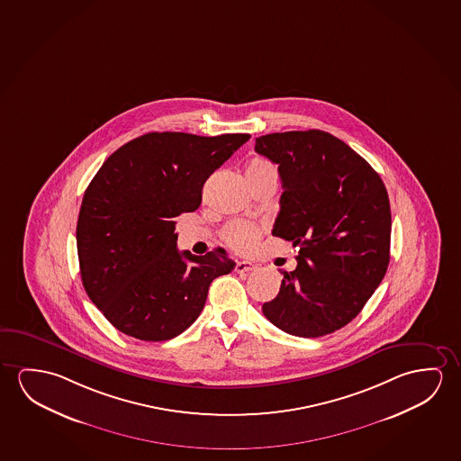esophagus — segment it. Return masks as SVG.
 Listing matches in <instances>:
<instances>
[{"label": "esophagus", "instance_id": "34e87169", "mask_svg": "<svg viewBox=\"0 0 461 461\" xmlns=\"http://www.w3.org/2000/svg\"><path fill=\"white\" fill-rule=\"evenodd\" d=\"M256 268V263L248 262V260H241V262L236 263V271H238V273H249V271H252V269Z\"/></svg>", "mask_w": 461, "mask_h": 461}]
</instances>
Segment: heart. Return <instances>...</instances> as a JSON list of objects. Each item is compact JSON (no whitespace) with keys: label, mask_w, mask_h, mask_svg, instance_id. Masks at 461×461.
<instances>
[{"label":"heart","mask_w":461,"mask_h":461,"mask_svg":"<svg viewBox=\"0 0 461 461\" xmlns=\"http://www.w3.org/2000/svg\"><path fill=\"white\" fill-rule=\"evenodd\" d=\"M267 172L275 174V167L263 158H254L248 164V169H246L248 176H258V174H267ZM260 234H262V230L257 227L256 223L246 221V220L230 221L223 230V238H225L228 246L234 249L236 252H242V254L250 252L252 249L256 248Z\"/></svg>","instance_id":"1"}]
</instances>
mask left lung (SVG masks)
<instances>
[{
    "label": "left lung",
    "mask_w": 461,
    "mask_h": 461,
    "mask_svg": "<svg viewBox=\"0 0 461 461\" xmlns=\"http://www.w3.org/2000/svg\"><path fill=\"white\" fill-rule=\"evenodd\" d=\"M283 182L273 236L298 248L281 271L265 318L284 332L316 339L347 326L375 292L390 263L391 209L372 166L329 132L291 131L256 139Z\"/></svg>",
    "instance_id": "1"
}]
</instances>
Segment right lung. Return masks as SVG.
<instances>
[{"mask_svg":"<svg viewBox=\"0 0 461 461\" xmlns=\"http://www.w3.org/2000/svg\"><path fill=\"white\" fill-rule=\"evenodd\" d=\"M249 134L149 132L122 145L86 188L77 225L79 271L120 332L170 340L192 326L209 285L234 262L223 249L178 252L176 217L193 212L213 170Z\"/></svg>","mask_w":461,"mask_h":461,"instance_id":"1","label":"right lung"}]
</instances>
